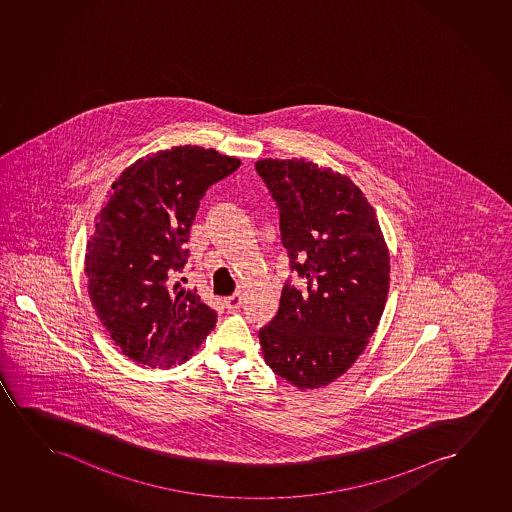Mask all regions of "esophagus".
Instances as JSON below:
<instances>
[{"mask_svg":"<svg viewBox=\"0 0 512 512\" xmlns=\"http://www.w3.org/2000/svg\"><path fill=\"white\" fill-rule=\"evenodd\" d=\"M241 304H243V297H241V294H234L231 295V297H227V299H224V306L229 313H234L236 309L241 308Z\"/></svg>","mask_w":512,"mask_h":512,"instance_id":"34e87169","label":"esophagus"}]
</instances>
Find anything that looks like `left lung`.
<instances>
[{"label": "left lung", "instance_id": "obj_1", "mask_svg": "<svg viewBox=\"0 0 512 512\" xmlns=\"http://www.w3.org/2000/svg\"><path fill=\"white\" fill-rule=\"evenodd\" d=\"M255 169L280 213L290 271L280 309L259 330L266 364L299 390L329 385L355 364L385 309L390 255L378 218L348 176L304 159Z\"/></svg>", "mask_w": 512, "mask_h": 512}]
</instances>
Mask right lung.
I'll return each instance as SVG.
<instances>
[{
	"mask_svg": "<svg viewBox=\"0 0 512 512\" xmlns=\"http://www.w3.org/2000/svg\"><path fill=\"white\" fill-rule=\"evenodd\" d=\"M239 166L213 148L185 145L143 157L113 182L87 243L85 274L96 315L136 364H183L215 327L217 313L178 274L199 201Z\"/></svg>",
	"mask_w": 512,
	"mask_h": 512,
	"instance_id": "add662e5",
	"label": "right lung"
}]
</instances>
